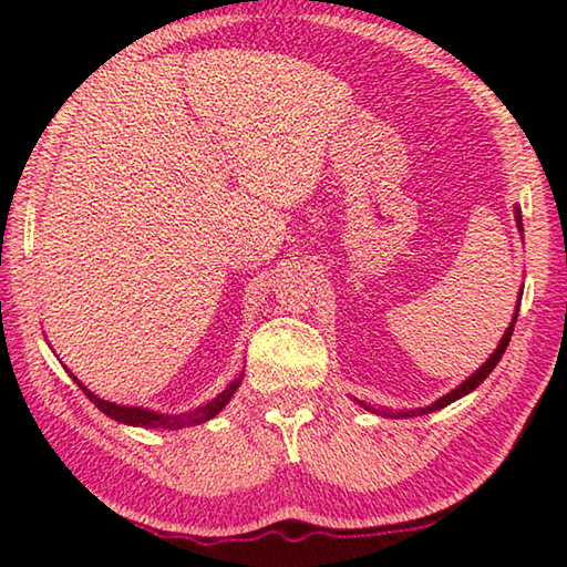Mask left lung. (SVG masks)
Returning <instances> with one entry per match:
<instances>
[{"label": "left lung", "instance_id": "8db88e82", "mask_svg": "<svg viewBox=\"0 0 567 567\" xmlns=\"http://www.w3.org/2000/svg\"><path fill=\"white\" fill-rule=\"evenodd\" d=\"M516 221H519V231H524V224H522V212L516 209ZM524 292V290H522ZM519 302H522V297H519ZM516 317H519V309L514 311V319H512V327L504 331V336H502V341H499V346H497V351L489 355V360L487 363L480 368L473 378H467L461 388H455L453 392H449L445 396H441L439 402H433L431 406H424V409H412V412H392V409H380V414H384V416H390V419H406V416H421V414H429V412H436V409H443V406H449L451 402H455V400H461V396H465L467 392H473L480 382H483L492 370H495V365L499 363L502 360V355H504V351H507V346H509V339H512V331H514V323H516ZM365 409H370V412H378V409H372V406H365Z\"/></svg>", "mask_w": 567, "mask_h": 567}]
</instances>
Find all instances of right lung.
Here are the masks:
<instances>
[{
	"label": "right lung",
	"instance_id": "add662e5",
	"mask_svg": "<svg viewBox=\"0 0 567 567\" xmlns=\"http://www.w3.org/2000/svg\"><path fill=\"white\" fill-rule=\"evenodd\" d=\"M72 380H75L82 388V382L78 378H72ZM240 380H244V372H240V375L231 384H228V388L219 396H214L212 402L192 409V412H185V414H155V412H148V409H141V406H122L114 402H104L97 394H92L87 388H82V392L90 396V402L97 404L100 412H104L106 416H112L116 421H122V424L146 426V429H185V426L204 424V421H209L212 416L219 414L221 409L228 404V400L234 396V392L238 390Z\"/></svg>",
	"mask_w": 567,
	"mask_h": 567
}]
</instances>
